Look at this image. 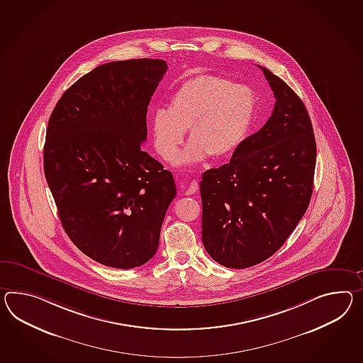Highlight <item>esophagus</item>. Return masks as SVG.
Here are the masks:
<instances>
[{
  "instance_id": "esophagus-1",
  "label": "esophagus",
  "mask_w": 363,
  "mask_h": 363,
  "mask_svg": "<svg viewBox=\"0 0 363 363\" xmlns=\"http://www.w3.org/2000/svg\"><path fill=\"white\" fill-rule=\"evenodd\" d=\"M182 187H186L185 189V194L186 195H194L196 191H198V182L196 181H191L190 184H181Z\"/></svg>"
}]
</instances>
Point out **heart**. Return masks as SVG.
Listing matches in <instances>:
<instances>
[{"label":"heart","mask_w":363,"mask_h":363,"mask_svg":"<svg viewBox=\"0 0 363 363\" xmlns=\"http://www.w3.org/2000/svg\"><path fill=\"white\" fill-rule=\"evenodd\" d=\"M253 116L250 89L216 74H195L172 94L168 110L150 114L153 147L161 159L170 161L187 130L190 143L176 157L178 167L194 165L207 155L224 159L244 142Z\"/></svg>","instance_id":"1"}]
</instances>
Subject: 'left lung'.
<instances>
[{
    "instance_id": "1",
    "label": "left lung",
    "mask_w": 363,
    "mask_h": 363,
    "mask_svg": "<svg viewBox=\"0 0 363 363\" xmlns=\"http://www.w3.org/2000/svg\"><path fill=\"white\" fill-rule=\"evenodd\" d=\"M273 90V114L230 162L201 181L202 241L218 264L245 269L273 256L310 204L316 142L308 111L284 81L259 67Z\"/></svg>"
}]
</instances>
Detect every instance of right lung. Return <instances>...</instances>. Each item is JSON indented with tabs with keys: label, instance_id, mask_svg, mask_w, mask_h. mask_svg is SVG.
<instances>
[{
	"label": "right lung",
	"instance_id": "1",
	"mask_svg": "<svg viewBox=\"0 0 363 363\" xmlns=\"http://www.w3.org/2000/svg\"><path fill=\"white\" fill-rule=\"evenodd\" d=\"M164 60L102 64L65 90L50 116L43 165L62 227L84 255L133 269L159 247L174 178L142 150Z\"/></svg>",
	"mask_w": 363,
	"mask_h": 363
}]
</instances>
